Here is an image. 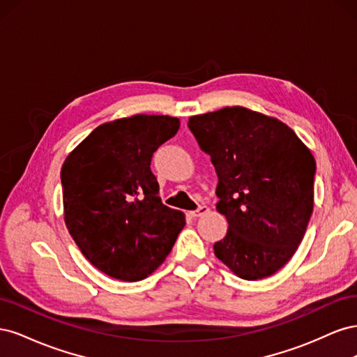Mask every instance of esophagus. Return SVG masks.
Listing matches in <instances>:
<instances>
[{
	"label": "esophagus",
	"mask_w": 357,
	"mask_h": 357,
	"mask_svg": "<svg viewBox=\"0 0 357 357\" xmlns=\"http://www.w3.org/2000/svg\"><path fill=\"white\" fill-rule=\"evenodd\" d=\"M205 213H208V207H207V205H199V208L197 210V211H192L190 213V215H192V218H201V215L202 214H205Z\"/></svg>",
	"instance_id": "esophagus-1"
}]
</instances>
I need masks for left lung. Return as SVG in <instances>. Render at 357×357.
I'll return each instance as SVG.
<instances>
[{"label": "left lung", "instance_id": "obj_1", "mask_svg": "<svg viewBox=\"0 0 357 357\" xmlns=\"http://www.w3.org/2000/svg\"><path fill=\"white\" fill-rule=\"evenodd\" d=\"M219 177L228 232L214 255L244 280L275 274L298 250L314 207L316 160L286 123L245 107L189 117Z\"/></svg>", "mask_w": 357, "mask_h": 357}]
</instances>
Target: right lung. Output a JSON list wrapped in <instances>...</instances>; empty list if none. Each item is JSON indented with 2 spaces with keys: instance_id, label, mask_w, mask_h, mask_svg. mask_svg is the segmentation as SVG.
<instances>
[{
  "instance_id": "add662e5",
  "label": "right lung",
  "mask_w": 357,
  "mask_h": 357,
  "mask_svg": "<svg viewBox=\"0 0 357 357\" xmlns=\"http://www.w3.org/2000/svg\"><path fill=\"white\" fill-rule=\"evenodd\" d=\"M180 121L134 114L95 128L61 169L63 220L84 257L121 282L160 266L185 228V214L162 204L150 164Z\"/></svg>"
}]
</instances>
